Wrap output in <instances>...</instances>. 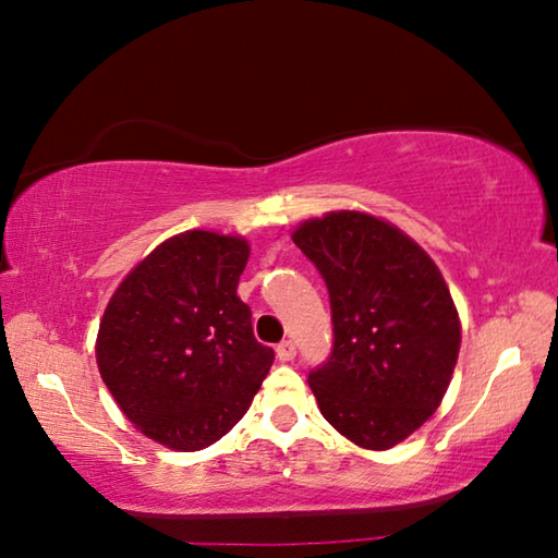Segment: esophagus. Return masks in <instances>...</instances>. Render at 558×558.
Returning a JSON list of instances; mask_svg holds the SVG:
<instances>
[{
    "label": "esophagus",
    "mask_w": 558,
    "mask_h": 558,
    "mask_svg": "<svg viewBox=\"0 0 558 558\" xmlns=\"http://www.w3.org/2000/svg\"><path fill=\"white\" fill-rule=\"evenodd\" d=\"M276 352H278L280 362H292V359H295V354H298V349H295V342H292V339H286V342H280L276 347Z\"/></svg>",
    "instance_id": "esophagus-1"
}]
</instances>
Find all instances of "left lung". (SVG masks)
<instances>
[{
  "mask_svg": "<svg viewBox=\"0 0 558 558\" xmlns=\"http://www.w3.org/2000/svg\"><path fill=\"white\" fill-rule=\"evenodd\" d=\"M298 248L325 278L332 354L310 372L329 426L389 450L426 423L448 391L460 319L436 263L396 226L362 211L300 223Z\"/></svg>",
  "mask_w": 558,
  "mask_h": 558,
  "instance_id": "left-lung-1",
  "label": "left lung"
}]
</instances>
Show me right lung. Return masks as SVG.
Here are the masks:
<instances>
[{
  "label": "right lung",
  "instance_id": "right-lung-1",
  "mask_svg": "<svg viewBox=\"0 0 558 558\" xmlns=\"http://www.w3.org/2000/svg\"><path fill=\"white\" fill-rule=\"evenodd\" d=\"M248 256L241 235H172L128 272L100 319L102 381L135 428L167 448L223 438L276 359L235 295Z\"/></svg>",
  "mask_w": 558,
  "mask_h": 558
}]
</instances>
